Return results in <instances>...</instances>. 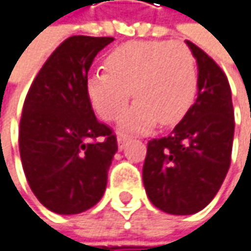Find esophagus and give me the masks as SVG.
Wrapping results in <instances>:
<instances>
[{
  "instance_id": "34e87169",
  "label": "esophagus",
  "mask_w": 251,
  "mask_h": 251,
  "mask_svg": "<svg viewBox=\"0 0 251 251\" xmlns=\"http://www.w3.org/2000/svg\"><path fill=\"white\" fill-rule=\"evenodd\" d=\"M128 141H129V138L126 137V135H119L117 137V147L122 150V149H125L126 147V144H128Z\"/></svg>"
}]
</instances>
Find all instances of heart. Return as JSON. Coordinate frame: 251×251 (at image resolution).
Instances as JSON below:
<instances>
[{"instance_id": "obj_1", "label": "heart", "mask_w": 251, "mask_h": 251, "mask_svg": "<svg viewBox=\"0 0 251 251\" xmlns=\"http://www.w3.org/2000/svg\"><path fill=\"white\" fill-rule=\"evenodd\" d=\"M105 70L87 78L86 91L94 108L105 120L117 119L131 97L135 104L120 126L143 132L178 123L198 91V68L192 50L180 41H135L108 53Z\"/></svg>"}]
</instances>
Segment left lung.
<instances>
[{
  "label": "left lung",
  "instance_id": "left-lung-1",
  "mask_svg": "<svg viewBox=\"0 0 251 251\" xmlns=\"http://www.w3.org/2000/svg\"><path fill=\"white\" fill-rule=\"evenodd\" d=\"M198 64V97L173 132L147 143L143 181L151 204L186 216L205 208L219 192L234 141V107L223 70L186 41Z\"/></svg>",
  "mask_w": 251,
  "mask_h": 251
}]
</instances>
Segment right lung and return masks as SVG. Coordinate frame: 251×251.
<instances>
[{
  "mask_svg": "<svg viewBox=\"0 0 251 251\" xmlns=\"http://www.w3.org/2000/svg\"><path fill=\"white\" fill-rule=\"evenodd\" d=\"M113 37L74 35L49 56L26 94L19 150L37 200L58 214H78L105 192L117 151L111 128L97 120L86 83L98 51Z\"/></svg>",
  "mask_w": 251,
  "mask_h": 251,
  "instance_id": "add662e5",
  "label": "right lung"
}]
</instances>
